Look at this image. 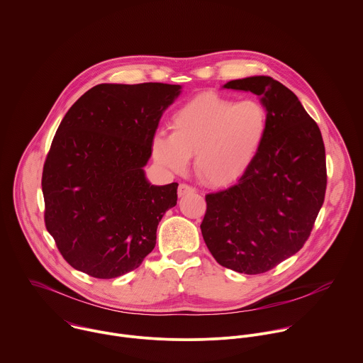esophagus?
<instances>
[{
  "label": "esophagus",
  "instance_id": "obj_1",
  "mask_svg": "<svg viewBox=\"0 0 363 363\" xmlns=\"http://www.w3.org/2000/svg\"><path fill=\"white\" fill-rule=\"evenodd\" d=\"M194 191H196V190H194L191 186L186 184V183H182V184L179 186V189H177V194H179V197L189 196V194H191V193H194Z\"/></svg>",
  "mask_w": 363,
  "mask_h": 363
}]
</instances>
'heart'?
Instances as JSON below:
<instances>
[{
    "label": "heart",
    "instance_id": "obj_1",
    "mask_svg": "<svg viewBox=\"0 0 363 363\" xmlns=\"http://www.w3.org/2000/svg\"><path fill=\"white\" fill-rule=\"evenodd\" d=\"M172 135L152 138L155 162L183 173L194 155V172L217 187L238 182L255 163L269 130V113L257 99L235 102L203 92L183 104L172 116Z\"/></svg>",
    "mask_w": 363,
    "mask_h": 363
}]
</instances>
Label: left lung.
<instances>
[{
	"instance_id": "8db88e82",
	"label": "left lung",
	"mask_w": 363,
	"mask_h": 363,
	"mask_svg": "<svg viewBox=\"0 0 363 363\" xmlns=\"http://www.w3.org/2000/svg\"><path fill=\"white\" fill-rule=\"evenodd\" d=\"M269 113L267 142L252 167L227 190L206 196L200 225L216 261L241 274L265 272L308 240L326 189L320 130L298 98L271 77L230 81Z\"/></svg>"
}]
</instances>
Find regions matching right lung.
<instances>
[{
  "label": "right lung",
  "instance_id": "right-lung-1",
  "mask_svg": "<svg viewBox=\"0 0 363 363\" xmlns=\"http://www.w3.org/2000/svg\"><path fill=\"white\" fill-rule=\"evenodd\" d=\"M180 85L101 84L62 119L43 173L45 225L75 269L109 279L138 268L177 203V183L155 186L152 138Z\"/></svg>",
  "mask_w": 363,
  "mask_h": 363
}]
</instances>
